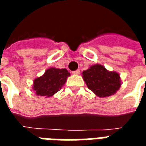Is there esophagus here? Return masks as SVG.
I'll list each match as a JSON object with an SVG mask.
<instances>
[{
  "label": "esophagus",
  "instance_id": "1",
  "mask_svg": "<svg viewBox=\"0 0 146 146\" xmlns=\"http://www.w3.org/2000/svg\"><path fill=\"white\" fill-rule=\"evenodd\" d=\"M73 74H74V75H79V74H80V70H76V71H73Z\"/></svg>",
  "mask_w": 146,
  "mask_h": 146
}]
</instances>
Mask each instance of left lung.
<instances>
[{
    "mask_svg": "<svg viewBox=\"0 0 146 146\" xmlns=\"http://www.w3.org/2000/svg\"><path fill=\"white\" fill-rule=\"evenodd\" d=\"M82 77L92 92L100 98L114 95L121 86L119 74L115 71H109L105 66L95 64L83 71Z\"/></svg>",
    "mask_w": 146,
    "mask_h": 146,
    "instance_id": "left-lung-1",
    "label": "left lung"
}]
</instances>
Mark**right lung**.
Here are the masks:
<instances>
[{
    "label": "right lung",
    "instance_id": "1",
    "mask_svg": "<svg viewBox=\"0 0 146 146\" xmlns=\"http://www.w3.org/2000/svg\"><path fill=\"white\" fill-rule=\"evenodd\" d=\"M70 73L66 69L51 67L45 71L41 76L34 79L33 90L38 96L49 98L58 92L65 84Z\"/></svg>",
    "mask_w": 146,
    "mask_h": 146
}]
</instances>
